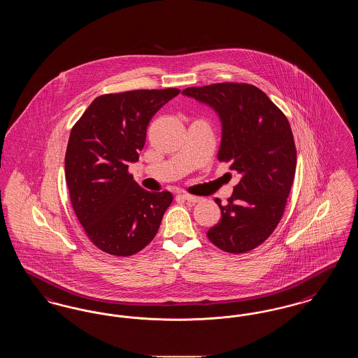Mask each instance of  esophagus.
Masks as SVG:
<instances>
[{
  "label": "esophagus",
  "instance_id": "obj_1",
  "mask_svg": "<svg viewBox=\"0 0 358 358\" xmlns=\"http://www.w3.org/2000/svg\"><path fill=\"white\" fill-rule=\"evenodd\" d=\"M181 197H182L184 200H187V203H199V201H201V197L192 196V194H189V193H182Z\"/></svg>",
  "mask_w": 358,
  "mask_h": 358
}]
</instances>
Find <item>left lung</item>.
<instances>
[{"mask_svg":"<svg viewBox=\"0 0 358 358\" xmlns=\"http://www.w3.org/2000/svg\"><path fill=\"white\" fill-rule=\"evenodd\" d=\"M184 95L212 107L222 120L217 158L231 162L240 182L222 219L206 236L222 251L243 254L260 245L280 222L296 168V149L286 115L257 87L216 83L189 87Z\"/></svg>","mask_w":358,"mask_h":358,"instance_id":"obj_1","label":"left lung"}]
</instances>
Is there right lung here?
I'll list each match as a JSON object with an SVG mask.
<instances>
[{"mask_svg": "<svg viewBox=\"0 0 358 358\" xmlns=\"http://www.w3.org/2000/svg\"><path fill=\"white\" fill-rule=\"evenodd\" d=\"M180 90H134L98 96L69 134L66 181L71 204L88 238L110 255L131 256L158 232L173 201L149 192L129 173L145 146L154 114Z\"/></svg>", "mask_w": 358, "mask_h": 358, "instance_id": "obj_1", "label": "right lung"}]
</instances>
